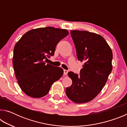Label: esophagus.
<instances>
[{
	"label": "esophagus",
	"instance_id": "1",
	"mask_svg": "<svg viewBox=\"0 0 127 127\" xmlns=\"http://www.w3.org/2000/svg\"><path fill=\"white\" fill-rule=\"evenodd\" d=\"M68 73V71L67 70H65V69H64V75H67Z\"/></svg>",
	"mask_w": 127,
	"mask_h": 127
}]
</instances>
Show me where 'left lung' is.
I'll return each mask as SVG.
<instances>
[{
	"mask_svg": "<svg viewBox=\"0 0 127 127\" xmlns=\"http://www.w3.org/2000/svg\"><path fill=\"white\" fill-rule=\"evenodd\" d=\"M78 61L84 65L78 75L69 72L72 84L65 92L70 100L78 104L93 100L101 91L112 70L113 53L101 36L86 31H70Z\"/></svg>",
	"mask_w": 127,
	"mask_h": 127,
	"instance_id": "8db88e82",
	"label": "left lung"
}]
</instances>
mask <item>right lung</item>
<instances>
[{"instance_id":"add662e5","label":"right lung","mask_w":127,"mask_h":127,"mask_svg":"<svg viewBox=\"0 0 127 127\" xmlns=\"http://www.w3.org/2000/svg\"><path fill=\"white\" fill-rule=\"evenodd\" d=\"M66 30L47 27L32 29L16 43L13 65L18 83L28 96L40 98L49 93L63 69L44 61L54 54L58 43L68 35Z\"/></svg>"}]
</instances>
